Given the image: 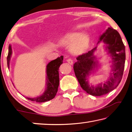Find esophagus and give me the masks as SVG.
Here are the masks:
<instances>
[{
  "mask_svg": "<svg viewBox=\"0 0 132 132\" xmlns=\"http://www.w3.org/2000/svg\"><path fill=\"white\" fill-rule=\"evenodd\" d=\"M67 61L69 64H71V65H72V64H73V60L71 59H67Z\"/></svg>",
  "mask_w": 132,
  "mask_h": 132,
  "instance_id": "obj_1",
  "label": "esophagus"
}]
</instances>
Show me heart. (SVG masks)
Instances as JSON below:
<instances>
[{
    "label": "heart",
    "mask_w": 132,
    "mask_h": 132,
    "mask_svg": "<svg viewBox=\"0 0 132 132\" xmlns=\"http://www.w3.org/2000/svg\"><path fill=\"white\" fill-rule=\"evenodd\" d=\"M89 38L87 35L80 32H74L67 35L61 39V43L63 45H70V51L75 54H79L84 52L89 45Z\"/></svg>",
    "instance_id": "heart-1"
}]
</instances>
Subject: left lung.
Here are the masks:
<instances>
[{
  "label": "left lung",
  "instance_id": "1",
  "mask_svg": "<svg viewBox=\"0 0 132 132\" xmlns=\"http://www.w3.org/2000/svg\"><path fill=\"white\" fill-rule=\"evenodd\" d=\"M101 40L106 44V50L112 59L111 72L107 81L96 86H90L88 83L89 76L97 64L94 56L97 47L79 55L73 64L75 74L80 86L86 93L94 96L105 95L118 86L123 76L125 62V47L118 32L109 27L100 36L98 43Z\"/></svg>",
  "mask_w": 132,
  "mask_h": 132
}]
</instances>
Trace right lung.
I'll return each mask as SVG.
<instances>
[{"label":"right lung","mask_w":132,"mask_h":132,"mask_svg":"<svg viewBox=\"0 0 132 132\" xmlns=\"http://www.w3.org/2000/svg\"><path fill=\"white\" fill-rule=\"evenodd\" d=\"M11 54H12L11 46L9 45L8 55L7 57L8 68H9V62H10ZM62 61H63V56L61 55L55 60L50 61L46 66V75H47L46 80L47 81H46V89L45 92L41 96L35 98H25L37 103L45 102V101H49L54 98L59 86L60 80L59 69L60 65L62 64Z\"/></svg>","instance_id":"obj_1"}]
</instances>
